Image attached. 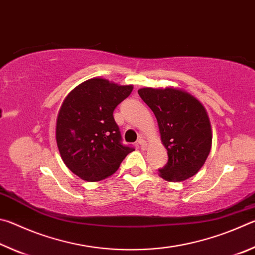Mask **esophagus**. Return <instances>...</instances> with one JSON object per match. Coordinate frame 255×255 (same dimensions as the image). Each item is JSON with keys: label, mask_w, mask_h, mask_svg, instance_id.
<instances>
[{"label": "esophagus", "mask_w": 255, "mask_h": 255, "mask_svg": "<svg viewBox=\"0 0 255 255\" xmlns=\"http://www.w3.org/2000/svg\"><path fill=\"white\" fill-rule=\"evenodd\" d=\"M137 145H138V147H139L140 149H145V148H146V143H145V141H144L143 139L138 140Z\"/></svg>", "instance_id": "obj_1"}]
</instances>
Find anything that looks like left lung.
I'll return each instance as SVG.
<instances>
[{
  "label": "left lung",
  "instance_id": "left-lung-1",
  "mask_svg": "<svg viewBox=\"0 0 255 255\" xmlns=\"http://www.w3.org/2000/svg\"><path fill=\"white\" fill-rule=\"evenodd\" d=\"M138 94L156 117L167 163L158 170L164 180L178 182L195 175L211 148L210 122L204 106L182 90L143 88Z\"/></svg>",
  "mask_w": 255,
  "mask_h": 255
}]
</instances>
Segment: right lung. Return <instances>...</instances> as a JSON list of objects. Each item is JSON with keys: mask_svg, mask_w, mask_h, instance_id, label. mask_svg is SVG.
Here are the masks:
<instances>
[{"mask_svg": "<svg viewBox=\"0 0 255 255\" xmlns=\"http://www.w3.org/2000/svg\"><path fill=\"white\" fill-rule=\"evenodd\" d=\"M132 85L94 77L77 85L65 98L56 124V141L64 163L81 179L108 178L133 147L123 144L114 110L128 98Z\"/></svg>", "mask_w": 255, "mask_h": 255, "instance_id": "1", "label": "right lung"}]
</instances>
